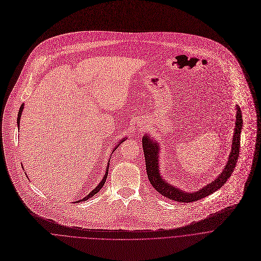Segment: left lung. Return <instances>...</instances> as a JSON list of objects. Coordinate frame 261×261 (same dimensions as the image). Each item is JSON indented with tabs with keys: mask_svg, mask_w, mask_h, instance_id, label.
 Segmentation results:
<instances>
[{
	"mask_svg": "<svg viewBox=\"0 0 261 261\" xmlns=\"http://www.w3.org/2000/svg\"><path fill=\"white\" fill-rule=\"evenodd\" d=\"M242 128H243L242 111L239 108V106H237L236 126H234L232 145H231V150L228 156V161L222 173L214 181L206 184L201 189L195 192H185L179 188H176L174 185L169 184L165 179H163L160 172L161 145L159 143H156V141H154L149 136L145 135L142 139V145H143V150L145 155L146 171H147L148 179L151 185L155 188L156 191L163 194V196H166L178 202H192L212 194L213 192L221 188L233 173L236 164L238 162V158L240 155V147H241L240 141H241Z\"/></svg>",
	"mask_w": 261,
	"mask_h": 261,
	"instance_id": "1",
	"label": "left lung"
}]
</instances>
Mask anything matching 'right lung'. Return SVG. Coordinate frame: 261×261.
I'll list each match as a JSON object with an SVG mask.
<instances>
[{"instance_id":"add662e5","label":"right lung","mask_w":261,"mask_h":261,"mask_svg":"<svg viewBox=\"0 0 261 261\" xmlns=\"http://www.w3.org/2000/svg\"><path fill=\"white\" fill-rule=\"evenodd\" d=\"M23 107H24V105L22 103V105L20 106V109H19V112H18V115H17V125H18V128H19V121H20V117H21V114H22V110H23ZM126 140V138H124V139H122V140H120V142H119V144H117V146L115 147V148H113L112 150L113 151H115L116 149H117V147L122 143V142H124ZM110 160H111V156H110ZM109 164H110V162H108V166H107V168H106V173H105V176H103V178L101 179V181L98 183V185L92 190V191H90L89 192V194H87L85 197H83L82 199H79V200H77L76 202H80V201H85L86 199H88V198H90L91 196H93L95 193H97L100 189H101V187L103 186V184H105V182H106V179H107V176H108V171H109Z\"/></svg>"}]
</instances>
